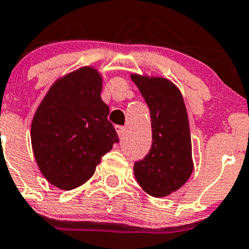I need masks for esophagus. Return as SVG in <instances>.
Returning a JSON list of instances; mask_svg holds the SVG:
<instances>
[{
	"label": "esophagus",
	"instance_id": "esophagus-1",
	"mask_svg": "<svg viewBox=\"0 0 249 249\" xmlns=\"http://www.w3.org/2000/svg\"><path fill=\"white\" fill-rule=\"evenodd\" d=\"M115 130H117V132H118V135H119V137L124 136L125 126H120V125H117V126H115Z\"/></svg>",
	"mask_w": 249,
	"mask_h": 249
}]
</instances>
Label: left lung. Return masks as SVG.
<instances>
[{
  "mask_svg": "<svg viewBox=\"0 0 249 249\" xmlns=\"http://www.w3.org/2000/svg\"><path fill=\"white\" fill-rule=\"evenodd\" d=\"M151 113L152 146L135 161L137 182L148 195L164 197L189 180L194 170L190 125L180 90L163 78L131 75Z\"/></svg>",
  "mask_w": 249,
  "mask_h": 249,
  "instance_id": "8db88e82",
  "label": "left lung"
}]
</instances>
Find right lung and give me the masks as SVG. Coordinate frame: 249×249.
Wrapping results in <instances>:
<instances>
[{
    "label": "right lung",
    "instance_id": "right-lung-1",
    "mask_svg": "<svg viewBox=\"0 0 249 249\" xmlns=\"http://www.w3.org/2000/svg\"><path fill=\"white\" fill-rule=\"evenodd\" d=\"M101 91L98 71L80 68L53 84L34 115L36 163L58 189L68 191L85 183L101 158L119 142Z\"/></svg>",
    "mask_w": 249,
    "mask_h": 249
}]
</instances>
